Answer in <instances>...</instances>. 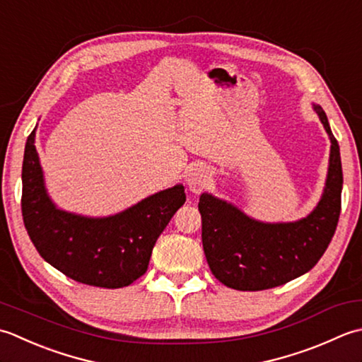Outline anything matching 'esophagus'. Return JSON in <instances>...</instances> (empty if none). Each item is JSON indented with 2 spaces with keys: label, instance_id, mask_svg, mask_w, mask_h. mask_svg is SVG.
<instances>
[{
  "label": "esophagus",
  "instance_id": "esophagus-1",
  "mask_svg": "<svg viewBox=\"0 0 362 362\" xmlns=\"http://www.w3.org/2000/svg\"><path fill=\"white\" fill-rule=\"evenodd\" d=\"M209 180H211L209 168L203 164H197L194 167H190L186 175L187 186L190 192H194V194H200V192L208 186Z\"/></svg>",
  "mask_w": 362,
  "mask_h": 362
}]
</instances>
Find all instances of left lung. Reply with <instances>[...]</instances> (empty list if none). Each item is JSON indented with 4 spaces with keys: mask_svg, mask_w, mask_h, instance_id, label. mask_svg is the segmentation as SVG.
I'll list each match as a JSON object with an SVG mask.
<instances>
[{
    "mask_svg": "<svg viewBox=\"0 0 362 362\" xmlns=\"http://www.w3.org/2000/svg\"><path fill=\"white\" fill-rule=\"evenodd\" d=\"M331 140L327 187L317 208L292 223H261L233 204L203 194L202 240L206 261L220 283L235 291H264L311 270L327 252L341 216L342 164L325 110L314 106Z\"/></svg>",
    "mask_w": 362,
    "mask_h": 362,
    "instance_id": "obj_1",
    "label": "left lung"
}]
</instances>
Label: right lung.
Here are the masks:
<instances>
[{
  "mask_svg": "<svg viewBox=\"0 0 362 362\" xmlns=\"http://www.w3.org/2000/svg\"><path fill=\"white\" fill-rule=\"evenodd\" d=\"M28 136L21 168V214L39 255L78 283L119 289L148 269L154 243L186 202L184 187L158 192L132 208L105 218H87L59 211L43 186L42 167Z\"/></svg>",
  "mask_w": 362,
  "mask_h": 362,
  "instance_id": "right-lung-1",
  "label": "right lung"
}]
</instances>
